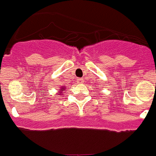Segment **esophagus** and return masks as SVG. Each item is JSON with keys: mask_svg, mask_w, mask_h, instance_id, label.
I'll use <instances>...</instances> for the list:
<instances>
[{"mask_svg": "<svg viewBox=\"0 0 156 156\" xmlns=\"http://www.w3.org/2000/svg\"><path fill=\"white\" fill-rule=\"evenodd\" d=\"M83 83V80L81 79V78L77 79V83Z\"/></svg>", "mask_w": 156, "mask_h": 156, "instance_id": "1", "label": "esophagus"}]
</instances>
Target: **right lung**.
<instances>
[{
  "label": "right lung",
  "instance_id": "right-lung-1",
  "mask_svg": "<svg viewBox=\"0 0 156 156\" xmlns=\"http://www.w3.org/2000/svg\"><path fill=\"white\" fill-rule=\"evenodd\" d=\"M60 90H60V93H62V92L63 90H65V87H62V89H60Z\"/></svg>",
  "mask_w": 156,
  "mask_h": 156
}]
</instances>
